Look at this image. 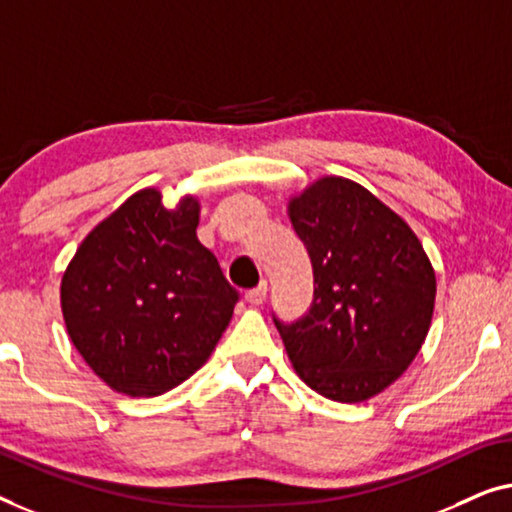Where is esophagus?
<instances>
[{
    "instance_id": "1",
    "label": "esophagus",
    "mask_w": 512,
    "mask_h": 512,
    "mask_svg": "<svg viewBox=\"0 0 512 512\" xmlns=\"http://www.w3.org/2000/svg\"><path fill=\"white\" fill-rule=\"evenodd\" d=\"M264 299H266V283H259L255 290H250V292H246V301L250 306H259V304H264Z\"/></svg>"
}]
</instances>
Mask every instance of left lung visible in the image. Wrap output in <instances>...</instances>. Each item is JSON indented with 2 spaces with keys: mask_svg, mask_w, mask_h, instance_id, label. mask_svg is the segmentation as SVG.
<instances>
[{
  "mask_svg": "<svg viewBox=\"0 0 512 512\" xmlns=\"http://www.w3.org/2000/svg\"><path fill=\"white\" fill-rule=\"evenodd\" d=\"M287 215L315 280L304 318L273 320L287 357L322 397H376L401 378L427 338L434 266L408 222L350 178H318L290 197Z\"/></svg>",
  "mask_w": 512,
  "mask_h": 512,
  "instance_id": "1",
  "label": "left lung"
}]
</instances>
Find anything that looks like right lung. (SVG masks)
Listing matches in <instances>:
<instances>
[{
    "instance_id": "obj_1",
    "label": "right lung",
    "mask_w": 512,
    "mask_h": 512,
    "mask_svg": "<svg viewBox=\"0 0 512 512\" xmlns=\"http://www.w3.org/2000/svg\"><path fill=\"white\" fill-rule=\"evenodd\" d=\"M199 199L134 192L85 236L64 269L71 343L111 390L160 397L206 364L239 292L197 239Z\"/></svg>"
}]
</instances>
